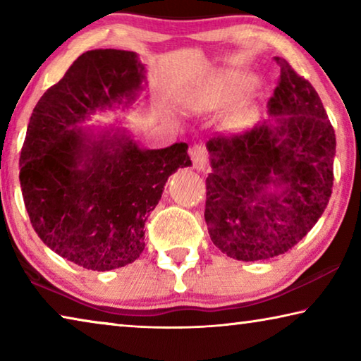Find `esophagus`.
Segmentation results:
<instances>
[{
	"label": "esophagus",
	"mask_w": 361,
	"mask_h": 361,
	"mask_svg": "<svg viewBox=\"0 0 361 361\" xmlns=\"http://www.w3.org/2000/svg\"><path fill=\"white\" fill-rule=\"evenodd\" d=\"M189 154L192 159V166L195 170H204L207 167V162H209V152H207L202 146L194 145L191 149H189Z\"/></svg>",
	"instance_id": "1"
}]
</instances>
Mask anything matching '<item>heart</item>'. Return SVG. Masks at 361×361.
Here are the masks:
<instances>
[{
	"label": "heart",
	"instance_id": "1",
	"mask_svg": "<svg viewBox=\"0 0 361 361\" xmlns=\"http://www.w3.org/2000/svg\"><path fill=\"white\" fill-rule=\"evenodd\" d=\"M247 85V79L229 71H213L188 85L181 95V103L194 113L215 111L234 100Z\"/></svg>",
	"mask_w": 361,
	"mask_h": 361
}]
</instances>
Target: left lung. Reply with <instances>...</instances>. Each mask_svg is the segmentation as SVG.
Segmentation results:
<instances>
[{"label": "left lung", "instance_id": "left-lung-1", "mask_svg": "<svg viewBox=\"0 0 361 361\" xmlns=\"http://www.w3.org/2000/svg\"><path fill=\"white\" fill-rule=\"evenodd\" d=\"M276 62L280 79L267 102L271 118L240 135L207 142L212 173L205 180V223L213 243L239 261L288 252L331 197V122L312 84L285 59Z\"/></svg>", "mask_w": 361, "mask_h": 361}]
</instances>
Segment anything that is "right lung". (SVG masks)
I'll use <instances>...</instances> for the list:
<instances>
[{"label":"right lung","instance_id":"obj_1","mask_svg":"<svg viewBox=\"0 0 361 361\" xmlns=\"http://www.w3.org/2000/svg\"><path fill=\"white\" fill-rule=\"evenodd\" d=\"M137 54L95 49L79 56L32 113L20 152V188L39 239L90 271L135 261L145 223L176 169L191 166L186 143L143 149L116 130L81 129L103 109L127 108L143 89Z\"/></svg>","mask_w":361,"mask_h":361}]
</instances>
